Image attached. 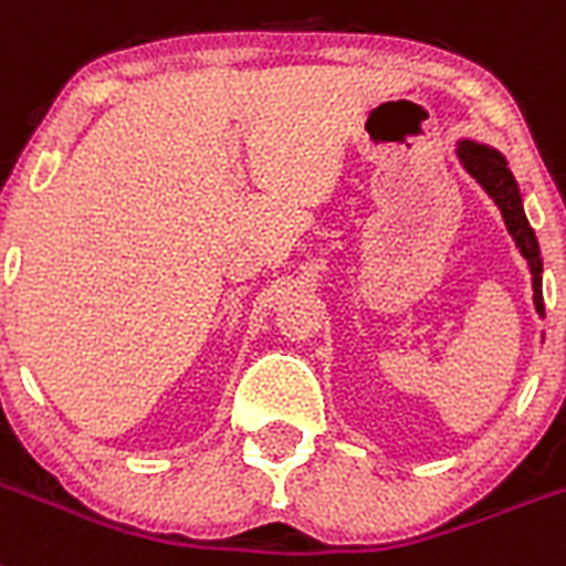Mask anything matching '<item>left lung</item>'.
Segmentation results:
<instances>
[{
    "mask_svg": "<svg viewBox=\"0 0 566 566\" xmlns=\"http://www.w3.org/2000/svg\"><path fill=\"white\" fill-rule=\"evenodd\" d=\"M459 159L467 167V174L479 181L481 188L493 196L499 205L504 224H507L510 235L515 239V248L527 259L530 273H533V302L535 311L544 316V296H542V250H538V239H535L533 228H530L524 208H521V193L515 185L513 174H510L507 161L499 150L488 145H475V142H459Z\"/></svg>",
    "mask_w": 566,
    "mask_h": 566,
    "instance_id": "1",
    "label": "left lung"
}]
</instances>
